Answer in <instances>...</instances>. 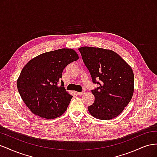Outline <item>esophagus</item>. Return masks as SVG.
<instances>
[{
  "instance_id": "obj_1",
  "label": "esophagus",
  "mask_w": 157,
  "mask_h": 157,
  "mask_svg": "<svg viewBox=\"0 0 157 157\" xmlns=\"http://www.w3.org/2000/svg\"><path fill=\"white\" fill-rule=\"evenodd\" d=\"M83 94H84V92H77V94L78 95V96H82Z\"/></svg>"
}]
</instances>
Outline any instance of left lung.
I'll list each match as a JSON object with an SVG mask.
<instances>
[{
    "mask_svg": "<svg viewBox=\"0 0 157 157\" xmlns=\"http://www.w3.org/2000/svg\"><path fill=\"white\" fill-rule=\"evenodd\" d=\"M78 50L92 82L99 85L92 90L95 100L88 107L90 114L100 120L117 117L129 103L134 94L132 69L113 50L88 46L81 47Z\"/></svg>",
    "mask_w": 157,
    "mask_h": 157,
    "instance_id": "obj_1",
    "label": "left lung"
}]
</instances>
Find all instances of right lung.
I'll return each mask as SVG.
<instances>
[{
	"mask_svg": "<svg viewBox=\"0 0 157 157\" xmlns=\"http://www.w3.org/2000/svg\"><path fill=\"white\" fill-rule=\"evenodd\" d=\"M78 58L74 50L61 48L37 56L24 66L17 80V87L33 114L53 119L67 110L73 96L58 84L66 66Z\"/></svg>",
	"mask_w": 157,
	"mask_h": 157,
	"instance_id": "right-lung-1",
	"label": "right lung"
}]
</instances>
